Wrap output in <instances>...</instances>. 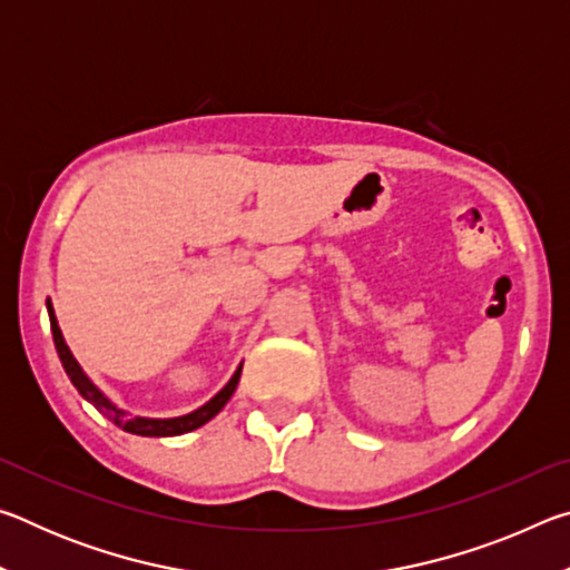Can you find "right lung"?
Wrapping results in <instances>:
<instances>
[{"label":"right lung","mask_w":570,"mask_h":570,"mask_svg":"<svg viewBox=\"0 0 570 570\" xmlns=\"http://www.w3.org/2000/svg\"><path fill=\"white\" fill-rule=\"evenodd\" d=\"M47 308H50V326H52V340H55V346H57V354H60V362L65 366L67 377H70V382L77 387V392L82 394L85 400H88L90 404H95L105 417L112 420L118 428H122L125 432H132V435H142V438H170V435H183V432H190L200 428V424H206L210 417H216V414L224 410V404L230 400V394L236 392V384H238V377H240V366L236 370L234 377H230V382L226 384L224 390H220L214 400L206 402L204 407L190 412V414H183V417H176V420H146V417H128V414L120 412L118 407H115L112 402H108L102 397V392L95 387V384L85 377V372L80 370V364L75 362V356L70 354V350H67V344L62 340V332L60 326H57V320H55V312H52V304H47Z\"/></svg>","instance_id":"obj_1"}]
</instances>
